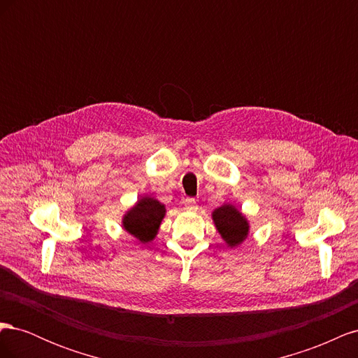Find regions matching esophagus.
<instances>
[{
	"mask_svg": "<svg viewBox=\"0 0 358 358\" xmlns=\"http://www.w3.org/2000/svg\"><path fill=\"white\" fill-rule=\"evenodd\" d=\"M185 209L189 210V212H196V210L199 209L197 201L194 200V199H187V200H185Z\"/></svg>",
	"mask_w": 358,
	"mask_h": 358,
	"instance_id": "34e87169",
	"label": "esophagus"
}]
</instances>
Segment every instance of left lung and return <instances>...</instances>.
<instances>
[{
  "label": "left lung",
  "mask_w": 358,
  "mask_h": 358,
  "mask_svg": "<svg viewBox=\"0 0 358 358\" xmlns=\"http://www.w3.org/2000/svg\"><path fill=\"white\" fill-rule=\"evenodd\" d=\"M212 220L222 241L230 248L243 243L249 234V221L234 204L225 203L216 208L212 212Z\"/></svg>",
  "instance_id": "8db88e82"
}]
</instances>
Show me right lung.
Wrapping results in <instances>:
<instances>
[{"mask_svg":"<svg viewBox=\"0 0 358 358\" xmlns=\"http://www.w3.org/2000/svg\"><path fill=\"white\" fill-rule=\"evenodd\" d=\"M166 216V206L154 197L143 196L122 216V229L140 243L155 239L159 225Z\"/></svg>","mask_w":358,"mask_h":358,"instance_id":"obj_1","label":"right lung"}]
</instances>
